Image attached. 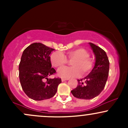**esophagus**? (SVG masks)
Returning a JSON list of instances; mask_svg holds the SVG:
<instances>
[{"instance_id":"obj_1","label":"esophagus","mask_w":128,"mask_h":128,"mask_svg":"<svg viewBox=\"0 0 128 128\" xmlns=\"http://www.w3.org/2000/svg\"><path fill=\"white\" fill-rule=\"evenodd\" d=\"M69 80V79H68V78H61L62 82H64V81H65V80Z\"/></svg>"}]
</instances>
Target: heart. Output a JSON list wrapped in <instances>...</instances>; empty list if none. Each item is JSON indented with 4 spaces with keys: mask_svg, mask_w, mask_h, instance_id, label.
Returning <instances> with one entry per match:
<instances>
[{
    "mask_svg": "<svg viewBox=\"0 0 128 128\" xmlns=\"http://www.w3.org/2000/svg\"><path fill=\"white\" fill-rule=\"evenodd\" d=\"M90 57V53L84 48H77L68 51L65 55L59 51L51 54L50 60L53 67L60 69L68 64V60H72V67L60 70L58 75L64 78L77 77L81 75L86 76L92 70L94 62Z\"/></svg>",
    "mask_w": 128,
    "mask_h": 128,
    "instance_id": "heart-1",
    "label": "heart"
}]
</instances>
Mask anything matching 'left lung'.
<instances>
[{
	"label": "left lung",
	"instance_id": "obj_1",
	"mask_svg": "<svg viewBox=\"0 0 128 128\" xmlns=\"http://www.w3.org/2000/svg\"><path fill=\"white\" fill-rule=\"evenodd\" d=\"M89 44L95 55V66L87 77L77 80V87L71 90L75 97L85 100L96 97L104 90L110 68V62L105 51L92 42Z\"/></svg>",
	"mask_w": 128,
	"mask_h": 128
}]
</instances>
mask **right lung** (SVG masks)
<instances>
[{"label":"right lung","instance_id":"right-lung-1","mask_svg":"<svg viewBox=\"0 0 128 128\" xmlns=\"http://www.w3.org/2000/svg\"><path fill=\"white\" fill-rule=\"evenodd\" d=\"M54 49L40 42L28 46L19 64V78L26 95L34 100H42L56 94L61 78H48L56 71L51 68L50 54Z\"/></svg>","mask_w":128,"mask_h":128}]
</instances>
